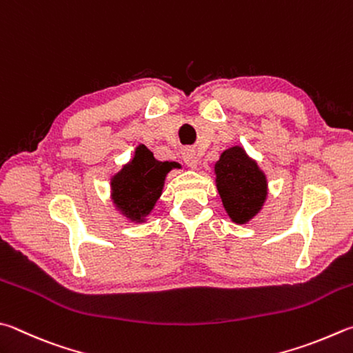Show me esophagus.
<instances>
[{
    "label": "esophagus",
    "instance_id": "obj_1",
    "mask_svg": "<svg viewBox=\"0 0 353 353\" xmlns=\"http://www.w3.org/2000/svg\"><path fill=\"white\" fill-rule=\"evenodd\" d=\"M183 162L187 163L190 168H197V163H199V157L196 154L194 150H187L183 152Z\"/></svg>",
    "mask_w": 353,
    "mask_h": 353
}]
</instances>
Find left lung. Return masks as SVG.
Instances as JSON below:
<instances>
[{
  "label": "left lung",
  "mask_w": 353,
  "mask_h": 353,
  "mask_svg": "<svg viewBox=\"0 0 353 353\" xmlns=\"http://www.w3.org/2000/svg\"><path fill=\"white\" fill-rule=\"evenodd\" d=\"M214 172L217 191L233 222L245 223L259 213L267 197V179L241 146L223 151Z\"/></svg>",
  "instance_id": "obj_1"
}]
</instances>
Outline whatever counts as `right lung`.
<instances>
[{
    "label": "right lung",
    "mask_w": 353,
    "mask_h": 353,
    "mask_svg": "<svg viewBox=\"0 0 353 353\" xmlns=\"http://www.w3.org/2000/svg\"><path fill=\"white\" fill-rule=\"evenodd\" d=\"M171 168L172 163L159 162L145 145L137 146L134 159L112 177L114 203L131 221L142 222L162 194L166 172Z\"/></svg>",
    "instance_id": "add662e5"
}]
</instances>
